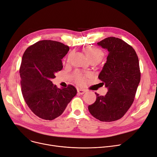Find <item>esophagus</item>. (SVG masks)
<instances>
[{
  "instance_id": "1",
  "label": "esophagus",
  "mask_w": 157,
  "mask_h": 157,
  "mask_svg": "<svg viewBox=\"0 0 157 157\" xmlns=\"http://www.w3.org/2000/svg\"><path fill=\"white\" fill-rule=\"evenodd\" d=\"M77 91H78V93L79 94H80V95H83V94H84V93L86 92V90H85L79 89V88H78V89L77 90Z\"/></svg>"
}]
</instances>
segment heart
<instances>
[{"label":"heart","instance_id":"b5f03b06","mask_svg":"<svg viewBox=\"0 0 157 157\" xmlns=\"http://www.w3.org/2000/svg\"><path fill=\"white\" fill-rule=\"evenodd\" d=\"M85 52L90 61L95 60L99 62L104 56V52L101 49L96 47H89L85 49ZM88 74H85L80 71H76L74 74V79L78 85H82L86 83V78Z\"/></svg>","mask_w":157,"mask_h":157}]
</instances>
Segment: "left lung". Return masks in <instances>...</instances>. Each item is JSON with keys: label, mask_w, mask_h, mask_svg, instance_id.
Here are the masks:
<instances>
[{"label": "left lung", "mask_w": 157, "mask_h": 157, "mask_svg": "<svg viewBox=\"0 0 157 157\" xmlns=\"http://www.w3.org/2000/svg\"><path fill=\"white\" fill-rule=\"evenodd\" d=\"M109 52L98 79L108 88L105 95H97L88 105L94 117L109 122L122 118L132 104L141 79L138 56L134 48L119 38L109 37L97 43Z\"/></svg>", "instance_id": "left-lung-1"}]
</instances>
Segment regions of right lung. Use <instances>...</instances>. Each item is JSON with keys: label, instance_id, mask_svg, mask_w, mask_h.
<instances>
[{"label": "right lung", "instance_id": "add662e5", "mask_svg": "<svg viewBox=\"0 0 157 157\" xmlns=\"http://www.w3.org/2000/svg\"><path fill=\"white\" fill-rule=\"evenodd\" d=\"M69 48L62 43L43 40L25 52L20 68L21 92L30 109L38 117L53 120L63 113L77 94L72 85L57 88L52 79L63 68L62 59Z\"/></svg>", "mask_w": 157, "mask_h": 157}]
</instances>
